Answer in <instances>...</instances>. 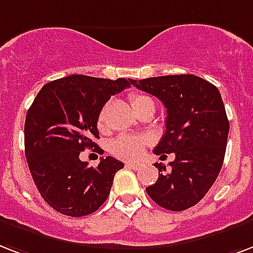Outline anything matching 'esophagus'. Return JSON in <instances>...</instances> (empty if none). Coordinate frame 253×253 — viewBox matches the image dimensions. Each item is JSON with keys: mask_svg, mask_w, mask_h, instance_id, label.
I'll use <instances>...</instances> for the list:
<instances>
[{"mask_svg": "<svg viewBox=\"0 0 253 253\" xmlns=\"http://www.w3.org/2000/svg\"><path fill=\"white\" fill-rule=\"evenodd\" d=\"M126 166L131 169H140V165H136V163H127Z\"/></svg>", "mask_w": 253, "mask_h": 253, "instance_id": "esophagus-1", "label": "esophagus"}]
</instances>
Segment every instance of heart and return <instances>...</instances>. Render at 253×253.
Wrapping results in <instances>:
<instances>
[{
    "label": "heart",
    "instance_id": "obj_1",
    "mask_svg": "<svg viewBox=\"0 0 253 253\" xmlns=\"http://www.w3.org/2000/svg\"><path fill=\"white\" fill-rule=\"evenodd\" d=\"M130 102L134 110L139 109L140 106L147 105V103H154L150 96L139 94V92L131 94ZM103 121H105V115L102 111L96 119V125L99 128L103 127ZM144 147H146V140L140 136H135V135H119L110 143V151L113 152L115 157L126 159V161L138 159L143 154Z\"/></svg>",
    "mask_w": 253,
    "mask_h": 253
}]
</instances>
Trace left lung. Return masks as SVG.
Wrapping results in <instances>:
<instances>
[{
	"label": "left lung",
	"instance_id": "left-lung-1",
	"mask_svg": "<svg viewBox=\"0 0 253 253\" xmlns=\"http://www.w3.org/2000/svg\"><path fill=\"white\" fill-rule=\"evenodd\" d=\"M131 84L161 99L167 109L166 132L157 155L175 154L169 169L155 163L159 178L148 196L169 211H184L203 199L224 161L229 122L216 86L192 74L163 75Z\"/></svg>",
	"mask_w": 253,
	"mask_h": 253
}]
</instances>
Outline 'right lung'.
I'll list each match as a JSON object with an SVG mask.
<instances>
[{
    "mask_svg": "<svg viewBox=\"0 0 253 253\" xmlns=\"http://www.w3.org/2000/svg\"><path fill=\"white\" fill-rule=\"evenodd\" d=\"M131 82L70 75L46 84L28 110L25 155L29 169L38 192L59 213L90 215L107 199L114 176L125 165L107 157L94 169L81 161L80 154L95 147L92 138H99L96 119L102 107Z\"/></svg>",
    "mask_w": 253,
    "mask_h": 253,
    "instance_id": "1",
    "label": "right lung"
}]
</instances>
